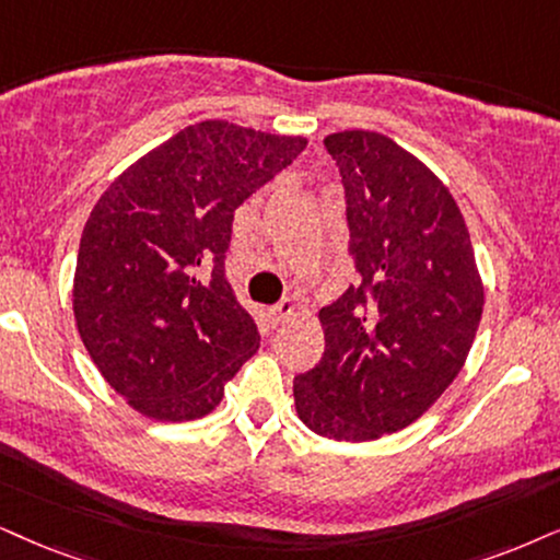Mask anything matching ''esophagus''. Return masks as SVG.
<instances>
[{"label":"esophagus","mask_w":560,"mask_h":560,"mask_svg":"<svg viewBox=\"0 0 560 560\" xmlns=\"http://www.w3.org/2000/svg\"><path fill=\"white\" fill-rule=\"evenodd\" d=\"M271 315L276 317V320H287V317L294 315V302L292 300H281L276 307L271 310Z\"/></svg>","instance_id":"esophagus-1"}]
</instances>
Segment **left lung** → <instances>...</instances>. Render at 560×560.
Masks as SVG:
<instances>
[{"label": "left lung", "instance_id": "left-lung-1", "mask_svg": "<svg viewBox=\"0 0 560 560\" xmlns=\"http://www.w3.org/2000/svg\"><path fill=\"white\" fill-rule=\"evenodd\" d=\"M362 281L320 310L323 359L294 377L304 427L338 442L406 429L463 370L483 313L476 253L450 190L374 131L325 137Z\"/></svg>", "mask_w": 560, "mask_h": 560}]
</instances>
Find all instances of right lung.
Listing matches in <instances>:
<instances>
[{"instance_id":"add662e5","label":"right lung","mask_w":560,"mask_h":560,"mask_svg":"<svg viewBox=\"0 0 560 560\" xmlns=\"http://www.w3.org/2000/svg\"><path fill=\"white\" fill-rule=\"evenodd\" d=\"M307 141L188 126L126 170L84 224L74 320L108 385L158 421L201 419L258 349L228 279L235 209Z\"/></svg>"}]
</instances>
